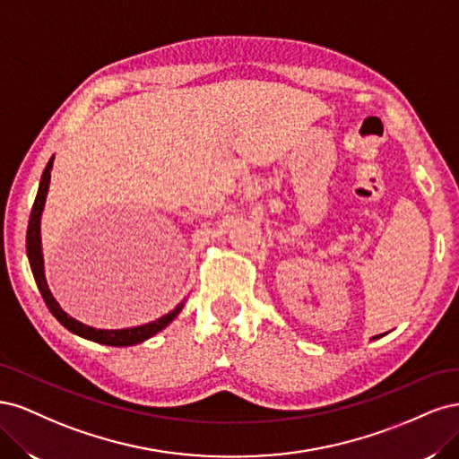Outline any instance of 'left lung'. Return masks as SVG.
Here are the masks:
<instances>
[{
    "instance_id": "1",
    "label": "left lung",
    "mask_w": 459,
    "mask_h": 459,
    "mask_svg": "<svg viewBox=\"0 0 459 459\" xmlns=\"http://www.w3.org/2000/svg\"><path fill=\"white\" fill-rule=\"evenodd\" d=\"M379 337H383V335H377V337H373V339H379Z\"/></svg>"
}]
</instances>
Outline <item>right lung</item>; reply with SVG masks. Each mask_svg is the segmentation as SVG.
Listing matches in <instances>:
<instances>
[{
	"label": "right lung",
	"instance_id": "1",
	"mask_svg": "<svg viewBox=\"0 0 459 459\" xmlns=\"http://www.w3.org/2000/svg\"><path fill=\"white\" fill-rule=\"evenodd\" d=\"M51 169H53V157L49 159L44 174H41L38 195H36V201L32 204V212H30V220H29V231H26V253H29V262H30L36 285L39 289L41 297H44L49 312L55 317H57L68 331H73L74 335H80V337H84L88 341L101 342V344H107V346H132V344L147 341L152 335H157L159 331H162L179 312H182L184 302L178 304V307L172 312L155 319V322L140 325V327L95 329V327L80 324L78 319H74V317L68 316L66 312H63L61 307H59V302L53 299L51 290L48 287V281H46V273H44V256H41V238H39V218H41V211H44L46 197H48V189H49V182H51Z\"/></svg>",
	"mask_w": 459,
	"mask_h": 459
}]
</instances>
